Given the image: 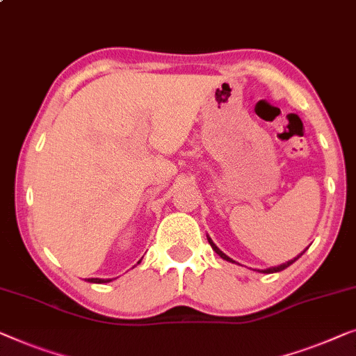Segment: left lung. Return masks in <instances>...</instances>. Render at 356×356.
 I'll use <instances>...</instances> for the list:
<instances>
[{
	"instance_id": "8db88e82",
	"label": "left lung",
	"mask_w": 356,
	"mask_h": 356,
	"mask_svg": "<svg viewBox=\"0 0 356 356\" xmlns=\"http://www.w3.org/2000/svg\"><path fill=\"white\" fill-rule=\"evenodd\" d=\"M209 244L210 245H212V249L216 252V254H218L220 257H221V259H223V260H228V261H233V260H231L229 259V257L228 255H225L223 254V252H221L220 249H218V247H216L215 244H213V242H212V239H210L209 238ZM302 254H303V252H302ZM300 254V255H302ZM300 255H298V257H300ZM298 257H297V259H298ZM297 259H293V260H289V261H287V264H282V265H280V266H273V268H268V270H261V273H276V271H282V270H286V268L287 266H291L292 264H293V261H296Z\"/></svg>"
}]
</instances>
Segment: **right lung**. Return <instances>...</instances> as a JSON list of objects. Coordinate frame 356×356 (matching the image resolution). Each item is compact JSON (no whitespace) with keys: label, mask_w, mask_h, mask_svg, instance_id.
Instances as JSON below:
<instances>
[{"label":"right lung","mask_w":356,"mask_h":356,"mask_svg":"<svg viewBox=\"0 0 356 356\" xmlns=\"http://www.w3.org/2000/svg\"><path fill=\"white\" fill-rule=\"evenodd\" d=\"M140 264V261H138ZM90 282H96V284H102V282H109L111 280H99V277H91V280H88Z\"/></svg>","instance_id":"right-lung-1"}]
</instances>
